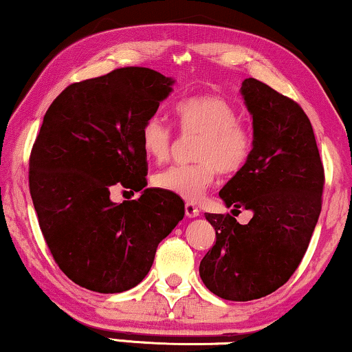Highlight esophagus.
<instances>
[{"mask_svg": "<svg viewBox=\"0 0 352 352\" xmlns=\"http://www.w3.org/2000/svg\"><path fill=\"white\" fill-rule=\"evenodd\" d=\"M184 210H186L187 218H197V216L200 214V210L197 208V206L192 204V201H187V204L184 205Z\"/></svg>", "mask_w": 352, "mask_h": 352, "instance_id": "esophagus-1", "label": "esophagus"}]
</instances>
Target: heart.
<instances>
[{"label": "heart", "mask_w": 352, "mask_h": 352, "mask_svg": "<svg viewBox=\"0 0 352 352\" xmlns=\"http://www.w3.org/2000/svg\"><path fill=\"white\" fill-rule=\"evenodd\" d=\"M184 136H199L192 158L197 163L158 171L153 184L184 200H199L213 184L216 171L232 175L247 165L253 152V134L228 99L201 94L181 100L175 109ZM144 153L157 163L166 162L175 147V133L165 120L148 117L141 128Z\"/></svg>", "instance_id": "b5f03b06"}]
</instances>
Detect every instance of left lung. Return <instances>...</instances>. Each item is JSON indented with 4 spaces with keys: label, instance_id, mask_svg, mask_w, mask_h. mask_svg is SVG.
I'll return each instance as SVG.
<instances>
[{
    "label": "left lung",
    "instance_id": "left-lung-1",
    "mask_svg": "<svg viewBox=\"0 0 352 352\" xmlns=\"http://www.w3.org/2000/svg\"><path fill=\"white\" fill-rule=\"evenodd\" d=\"M253 115V152L219 192L228 206L253 211L248 224L206 213L216 242L200 261L211 293L229 301L266 296L293 276L322 210L325 175L311 122L295 100L256 78L242 83Z\"/></svg>",
    "mask_w": 352,
    "mask_h": 352
}]
</instances>
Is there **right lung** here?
Instances as JSON below:
<instances>
[{"label":"right lung","instance_id":"add662e5","mask_svg":"<svg viewBox=\"0 0 352 352\" xmlns=\"http://www.w3.org/2000/svg\"><path fill=\"white\" fill-rule=\"evenodd\" d=\"M171 78L123 67L72 83L50 105L28 162L38 224L60 271L99 293L136 287L158 243L184 218V204L160 189L113 204L110 189L147 186L141 128L171 93Z\"/></svg>","mask_w":352,"mask_h":352}]
</instances>
